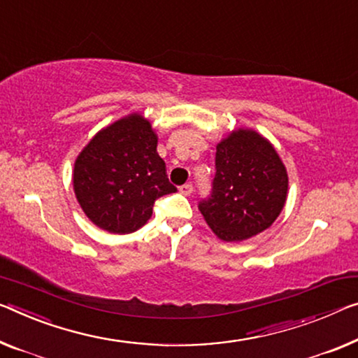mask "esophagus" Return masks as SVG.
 I'll return each mask as SVG.
<instances>
[{
    "label": "esophagus",
    "mask_w": 358,
    "mask_h": 358,
    "mask_svg": "<svg viewBox=\"0 0 358 358\" xmlns=\"http://www.w3.org/2000/svg\"><path fill=\"white\" fill-rule=\"evenodd\" d=\"M179 192H180V194H182V195H190L192 192H194V185H192V184H184V185L179 189Z\"/></svg>",
    "instance_id": "obj_1"
}]
</instances>
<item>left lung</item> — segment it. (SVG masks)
Returning <instances> with one entry per match:
<instances>
[{"label":"left lung","instance_id":"1","mask_svg":"<svg viewBox=\"0 0 358 358\" xmlns=\"http://www.w3.org/2000/svg\"><path fill=\"white\" fill-rule=\"evenodd\" d=\"M287 196L288 173L272 142L238 128L217 142L213 195L198 208L217 238L241 241L271 227Z\"/></svg>","mask_w":358,"mask_h":358}]
</instances>
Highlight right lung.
Listing matches in <instances>:
<instances>
[{"mask_svg":"<svg viewBox=\"0 0 358 358\" xmlns=\"http://www.w3.org/2000/svg\"><path fill=\"white\" fill-rule=\"evenodd\" d=\"M158 136L139 112L97 131L73 164V192L81 210L99 229L131 234L152 217L157 198L173 194Z\"/></svg>","mask_w":358,"mask_h":358,"instance_id":"1","label":"right lung"}]
</instances>
